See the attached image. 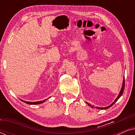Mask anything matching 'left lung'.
I'll list each match as a JSON object with an SVG mask.
<instances>
[{
    "mask_svg": "<svg viewBox=\"0 0 135 135\" xmlns=\"http://www.w3.org/2000/svg\"><path fill=\"white\" fill-rule=\"evenodd\" d=\"M124 88H125V78L123 79V84H122V88H121V90H120V91L119 95H118L117 98L115 99V101H114V102L112 103V104L110 105V106H108V107H106V108H99V107H95V108H97V109H108V108H109L110 107H111V106H112V105H113V104H114V103H115L116 102V101H117L118 100V99H119V98L121 97L122 95V94H123V91H124ZM87 104H88V105H89L90 106H91L92 108H95V106H92V105H91L90 104H89V103H87Z\"/></svg>",
    "mask_w": 135,
    "mask_h": 135,
    "instance_id": "8db88e82",
    "label": "left lung"
}]
</instances>
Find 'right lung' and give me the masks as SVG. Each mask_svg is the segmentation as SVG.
<instances>
[{
    "mask_svg": "<svg viewBox=\"0 0 135 135\" xmlns=\"http://www.w3.org/2000/svg\"><path fill=\"white\" fill-rule=\"evenodd\" d=\"M46 100H47V99H45V100H44V101H37V102H27V101H23V100H21V101H24L25 103H27V104H41V103L45 102Z\"/></svg>",
    "mask_w": 135,
    "mask_h": 135,
    "instance_id": "add662e5",
    "label": "right lung"
}]
</instances>
